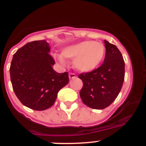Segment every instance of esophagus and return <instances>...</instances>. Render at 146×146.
<instances>
[{
    "label": "esophagus",
    "mask_w": 146,
    "mask_h": 146,
    "mask_svg": "<svg viewBox=\"0 0 146 146\" xmlns=\"http://www.w3.org/2000/svg\"><path fill=\"white\" fill-rule=\"evenodd\" d=\"M69 79H74V78H76V77H77V76H76V74H74V73H69Z\"/></svg>",
    "instance_id": "esophagus-1"
}]
</instances>
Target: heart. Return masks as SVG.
<instances>
[{"instance_id": "obj_1", "label": "heart", "mask_w": 146, "mask_h": 146, "mask_svg": "<svg viewBox=\"0 0 146 146\" xmlns=\"http://www.w3.org/2000/svg\"><path fill=\"white\" fill-rule=\"evenodd\" d=\"M106 53L103 43L94 41H83L69 45L62 51V55H55L60 63H64L65 58H74V69L81 72H89L97 68L102 62Z\"/></svg>"}]
</instances>
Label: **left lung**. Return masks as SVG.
<instances>
[{"instance_id":"8db88e82","label":"left lung","mask_w":146,"mask_h":146,"mask_svg":"<svg viewBox=\"0 0 146 146\" xmlns=\"http://www.w3.org/2000/svg\"><path fill=\"white\" fill-rule=\"evenodd\" d=\"M104 46V63L98 69L78 76L83 82L80 92L82 102L96 110L104 109L115 101L124 80L125 63L120 50L106 40Z\"/></svg>"}]
</instances>
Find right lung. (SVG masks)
Wrapping results in <instances>:
<instances>
[{
  "mask_svg": "<svg viewBox=\"0 0 146 146\" xmlns=\"http://www.w3.org/2000/svg\"><path fill=\"white\" fill-rule=\"evenodd\" d=\"M45 40L28 42L13 55L10 77L13 90L22 104L44 110L55 103L58 91L69 82L68 72L58 73Z\"/></svg>",
  "mask_w": 146,
  "mask_h": 146,
  "instance_id": "1",
  "label": "right lung"
}]
</instances>
